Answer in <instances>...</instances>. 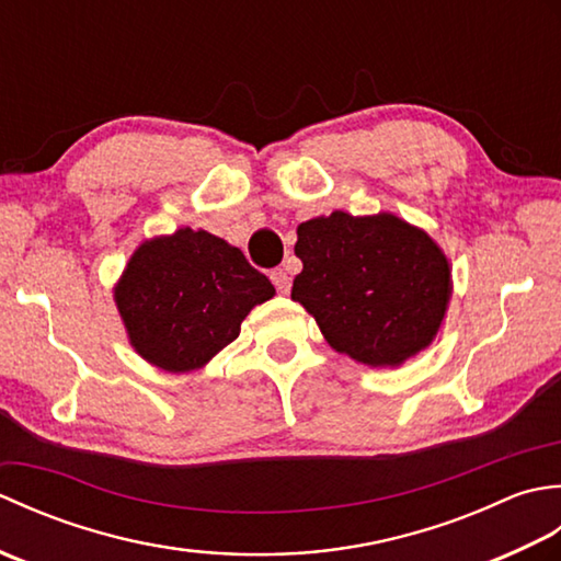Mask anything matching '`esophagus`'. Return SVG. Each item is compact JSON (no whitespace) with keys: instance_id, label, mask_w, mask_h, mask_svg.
Here are the masks:
<instances>
[{"instance_id":"obj_1","label":"esophagus","mask_w":561,"mask_h":561,"mask_svg":"<svg viewBox=\"0 0 561 561\" xmlns=\"http://www.w3.org/2000/svg\"><path fill=\"white\" fill-rule=\"evenodd\" d=\"M270 279H272L274 287L279 289V294H287V291L291 289V277H289V272L284 270V267H279V270H272Z\"/></svg>"}]
</instances>
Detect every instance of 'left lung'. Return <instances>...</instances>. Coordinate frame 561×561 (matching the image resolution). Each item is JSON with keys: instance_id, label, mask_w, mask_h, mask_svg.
I'll use <instances>...</instances> for the list:
<instances>
[{"instance_id": "1", "label": "left lung", "mask_w": 561, "mask_h": 561, "mask_svg": "<svg viewBox=\"0 0 561 561\" xmlns=\"http://www.w3.org/2000/svg\"><path fill=\"white\" fill-rule=\"evenodd\" d=\"M299 301L337 354L398 368L432 347L453 294L450 260L420 226L390 211L335 209L299 224Z\"/></svg>"}]
</instances>
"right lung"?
<instances>
[{"label": "right lung", "mask_w": 561, "mask_h": 561, "mask_svg": "<svg viewBox=\"0 0 561 561\" xmlns=\"http://www.w3.org/2000/svg\"><path fill=\"white\" fill-rule=\"evenodd\" d=\"M272 296L241 248L190 226L141 241L113 287L133 350L169 374L207 366Z\"/></svg>", "instance_id": "obj_1"}]
</instances>
